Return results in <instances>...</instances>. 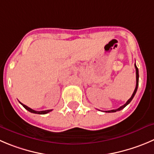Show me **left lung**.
Returning <instances> with one entry per match:
<instances>
[{
	"mask_svg": "<svg viewBox=\"0 0 154 154\" xmlns=\"http://www.w3.org/2000/svg\"><path fill=\"white\" fill-rule=\"evenodd\" d=\"M134 67H135V69H136V86H135V89H134V92H133V94H132V95H131V97L129 98V99H128V100H127V102L125 103V104L122 105V106H120L119 108H118V109H111V110L105 111V112H116V111L121 110V109H123V108H125V106H126L127 105H128V103H129L131 101V100H132V99H133V97H134V95H135L136 91H137V87H138V79H139L138 69H137V66H136L135 64H134Z\"/></svg>",
	"mask_w": 154,
	"mask_h": 154,
	"instance_id": "obj_1",
	"label": "left lung"
}]
</instances>
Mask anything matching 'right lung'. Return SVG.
<instances>
[{"label": "right lung", "mask_w": 154, "mask_h": 154, "mask_svg": "<svg viewBox=\"0 0 154 154\" xmlns=\"http://www.w3.org/2000/svg\"><path fill=\"white\" fill-rule=\"evenodd\" d=\"M20 103H21L22 105H23V107L25 108V109H27L28 111H29V112H32V113H36V114H46V113H48L49 112H51L52 109H48V110H43V111H36V110H34V109H31V108H29V106H26L25 104H23V103H22L21 102H20Z\"/></svg>", "instance_id": "right-lung-1"}]
</instances>
